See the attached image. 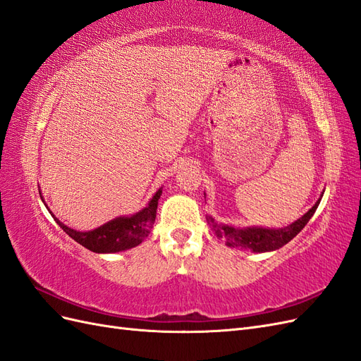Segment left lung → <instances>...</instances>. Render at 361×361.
Segmentation results:
<instances>
[{"label":"left lung","instance_id":"1","mask_svg":"<svg viewBox=\"0 0 361 361\" xmlns=\"http://www.w3.org/2000/svg\"><path fill=\"white\" fill-rule=\"evenodd\" d=\"M322 198V197H321ZM321 198L316 201L313 207L308 210L302 218L292 222L284 228H263V226H246V228H235L231 225L218 224L212 216H207V222L221 239H225L226 246L240 250H251L252 252H267L280 250L281 246L289 243L295 235L300 233L307 222L312 219Z\"/></svg>","mask_w":361,"mask_h":361}]
</instances>
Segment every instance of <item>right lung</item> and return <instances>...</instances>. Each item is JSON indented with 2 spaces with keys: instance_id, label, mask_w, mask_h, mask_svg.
<instances>
[{
  "instance_id": "obj_1",
  "label": "right lung",
  "mask_w": 361,
  "mask_h": 361,
  "mask_svg": "<svg viewBox=\"0 0 361 361\" xmlns=\"http://www.w3.org/2000/svg\"><path fill=\"white\" fill-rule=\"evenodd\" d=\"M160 195H161V188L151 198L147 207H143L136 214L119 216V218H115L106 224H102L101 226H98V228L90 230V231L72 230L65 224H61L54 214L53 218L60 225V228L69 235V238H72L80 245H83L85 248H87L92 252L111 254V252L127 251L140 245L143 239L148 238V234L154 225V221H156Z\"/></svg>"
}]
</instances>
